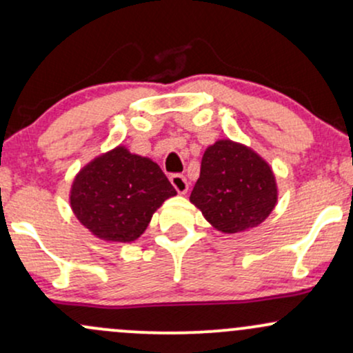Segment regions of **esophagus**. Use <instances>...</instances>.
I'll return each instance as SVG.
<instances>
[{
  "label": "esophagus",
  "mask_w": 353,
  "mask_h": 353,
  "mask_svg": "<svg viewBox=\"0 0 353 353\" xmlns=\"http://www.w3.org/2000/svg\"><path fill=\"white\" fill-rule=\"evenodd\" d=\"M171 182H172L174 189H176L179 194H185V192H188L189 182H188V179H185L184 176H182V174H172V176H171Z\"/></svg>",
  "instance_id": "1"
}]
</instances>
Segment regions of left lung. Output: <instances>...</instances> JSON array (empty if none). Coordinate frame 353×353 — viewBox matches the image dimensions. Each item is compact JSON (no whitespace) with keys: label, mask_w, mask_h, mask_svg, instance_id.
Segmentation results:
<instances>
[{"label":"left lung","mask_w":353,"mask_h":353,"mask_svg":"<svg viewBox=\"0 0 353 353\" xmlns=\"http://www.w3.org/2000/svg\"><path fill=\"white\" fill-rule=\"evenodd\" d=\"M275 201L272 169L249 148L217 141L204 152L190 202L214 228L225 234L255 228L272 212Z\"/></svg>","instance_id":"obj_1"}]
</instances>
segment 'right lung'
<instances>
[{
	"instance_id": "right-lung-1",
	"label": "right lung",
	"mask_w": 353,
	"mask_h": 353,
	"mask_svg": "<svg viewBox=\"0 0 353 353\" xmlns=\"http://www.w3.org/2000/svg\"><path fill=\"white\" fill-rule=\"evenodd\" d=\"M176 194L156 163L117 148L78 174L71 208L94 236L131 242L144 232L154 210Z\"/></svg>"
}]
</instances>
